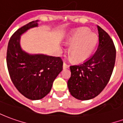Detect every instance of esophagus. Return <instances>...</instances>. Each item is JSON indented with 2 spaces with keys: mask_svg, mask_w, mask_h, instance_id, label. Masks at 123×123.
I'll return each instance as SVG.
<instances>
[{
  "mask_svg": "<svg viewBox=\"0 0 123 123\" xmlns=\"http://www.w3.org/2000/svg\"><path fill=\"white\" fill-rule=\"evenodd\" d=\"M69 67V65L67 64L66 62H64L63 63V68H68Z\"/></svg>",
  "mask_w": 123,
  "mask_h": 123,
  "instance_id": "esophagus-1",
  "label": "esophagus"
}]
</instances>
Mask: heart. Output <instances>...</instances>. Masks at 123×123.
<instances>
[{"instance_id": "obj_1", "label": "heart", "mask_w": 123, "mask_h": 123, "mask_svg": "<svg viewBox=\"0 0 123 123\" xmlns=\"http://www.w3.org/2000/svg\"><path fill=\"white\" fill-rule=\"evenodd\" d=\"M98 36L87 28L74 31L66 42L70 45L69 55L73 61L80 62L88 59L98 44Z\"/></svg>"}]
</instances>
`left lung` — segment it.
<instances>
[{"label": "left lung", "instance_id": "obj_1", "mask_svg": "<svg viewBox=\"0 0 123 123\" xmlns=\"http://www.w3.org/2000/svg\"><path fill=\"white\" fill-rule=\"evenodd\" d=\"M99 44L93 55L85 62L70 67L68 80L70 94L80 100H88L100 93L109 82L113 70L116 49L111 37L98 25Z\"/></svg>", "mask_w": 123, "mask_h": 123}]
</instances>
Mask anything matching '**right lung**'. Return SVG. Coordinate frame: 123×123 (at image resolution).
Returning <instances> with one entry per match:
<instances>
[{"mask_svg": "<svg viewBox=\"0 0 123 123\" xmlns=\"http://www.w3.org/2000/svg\"><path fill=\"white\" fill-rule=\"evenodd\" d=\"M38 20L19 28L10 37L6 53L8 70L14 86L25 98L37 100L50 92L54 80L62 70L61 57L30 55L21 49L20 35L37 27Z\"/></svg>", "mask_w": 123, "mask_h": 123, "instance_id": "1", "label": "right lung"}]
</instances>
